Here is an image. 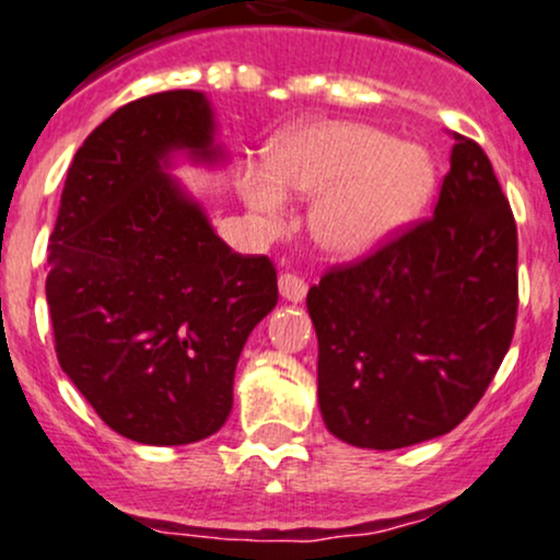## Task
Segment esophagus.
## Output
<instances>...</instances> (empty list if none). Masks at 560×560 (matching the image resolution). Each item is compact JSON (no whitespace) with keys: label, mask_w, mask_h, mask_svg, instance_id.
I'll list each match as a JSON object with an SVG mask.
<instances>
[{"label":"esophagus","mask_w":560,"mask_h":560,"mask_svg":"<svg viewBox=\"0 0 560 560\" xmlns=\"http://www.w3.org/2000/svg\"><path fill=\"white\" fill-rule=\"evenodd\" d=\"M279 292H281V298L289 302H302L307 294V284H305V279H300V276L281 273L279 276Z\"/></svg>","instance_id":"1"}]
</instances>
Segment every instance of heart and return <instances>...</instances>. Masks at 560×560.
I'll return each mask as SVG.
<instances>
[{
  "instance_id": "heart-1",
  "label": "heart",
  "mask_w": 560,
  "mask_h": 560,
  "mask_svg": "<svg viewBox=\"0 0 560 560\" xmlns=\"http://www.w3.org/2000/svg\"><path fill=\"white\" fill-rule=\"evenodd\" d=\"M289 189L318 195L311 229L320 247L363 255L413 221L434 189L427 150L363 124H313L276 147L273 165L247 171L242 195L268 218L284 215Z\"/></svg>"
}]
</instances>
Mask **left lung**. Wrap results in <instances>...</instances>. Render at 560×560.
I'll return each mask as SVG.
<instances>
[{"label": "left lung", "mask_w": 560, "mask_h": 560, "mask_svg": "<svg viewBox=\"0 0 560 560\" xmlns=\"http://www.w3.org/2000/svg\"><path fill=\"white\" fill-rule=\"evenodd\" d=\"M516 262V221L490 158L453 133L434 215L307 292L326 429L369 450L453 432L511 347Z\"/></svg>", "instance_id": "left-lung-1"}]
</instances>
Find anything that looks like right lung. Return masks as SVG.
Here are the masks:
<instances>
[{
	"label": "right lung",
	"instance_id": "obj_1",
	"mask_svg": "<svg viewBox=\"0 0 560 560\" xmlns=\"http://www.w3.org/2000/svg\"><path fill=\"white\" fill-rule=\"evenodd\" d=\"M173 150L215 160L191 89L141 96L89 133L49 236L47 302L62 371L113 432L189 445L223 427L276 268L240 255L165 173Z\"/></svg>",
	"mask_w": 560,
	"mask_h": 560
}]
</instances>
